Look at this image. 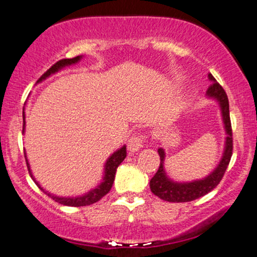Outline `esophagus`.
Listing matches in <instances>:
<instances>
[{"instance_id":"34e87169","label":"esophagus","mask_w":257,"mask_h":257,"mask_svg":"<svg viewBox=\"0 0 257 257\" xmlns=\"http://www.w3.org/2000/svg\"><path fill=\"white\" fill-rule=\"evenodd\" d=\"M144 142V137L140 134H135L133 137L129 138L128 144H126V149H128L129 152H135L139 149H142Z\"/></svg>"}]
</instances>
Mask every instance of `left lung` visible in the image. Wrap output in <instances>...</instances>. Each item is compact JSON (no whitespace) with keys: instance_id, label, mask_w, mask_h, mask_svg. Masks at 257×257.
<instances>
[{"instance_id":"left-lung-1","label":"left lung","mask_w":257,"mask_h":257,"mask_svg":"<svg viewBox=\"0 0 257 257\" xmlns=\"http://www.w3.org/2000/svg\"><path fill=\"white\" fill-rule=\"evenodd\" d=\"M208 79L211 81V85L207 89L206 96L216 100L219 107H221L222 119H223L225 135H227L225 137L223 155H222V159L217 165V167L207 177L202 179L193 180V182L179 183L168 178L167 173L165 171L166 154L165 150L160 148V167L156 174L150 180V189L155 195L165 200V201L188 202L206 195L207 193H210L211 190H213L219 184V182L223 178L228 165H229L233 152V135L229 117V102H228L227 94H225L223 87L217 83V80L211 73L208 74Z\"/></svg>"}]
</instances>
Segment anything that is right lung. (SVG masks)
<instances>
[{
    "label": "right lung",
    "mask_w": 257,
    "mask_h": 257,
    "mask_svg": "<svg viewBox=\"0 0 257 257\" xmlns=\"http://www.w3.org/2000/svg\"><path fill=\"white\" fill-rule=\"evenodd\" d=\"M80 60H81V56H77V57H74V58H66V60L58 61L57 63L53 64V66L51 67V68L47 70L46 73H44V74L41 75V78L39 79L38 83L45 80V79L49 78L50 75L57 73L58 70L63 69L64 67H68V66H72V64L78 63ZM24 129H25V114L23 112V133H24ZM24 156H25V161H27V166H28V170H29L30 177H32L34 182L36 183V185H38V187L40 188L41 190L46 194V195H49L51 199H53L56 202H58V204L66 205V206L79 207V206H87V205L95 204V202H97L101 197L105 196L106 194L111 190L112 185H113V182H114L115 171H117L118 166L123 162V160L125 159V156H126V148H125V145L122 146L119 150L113 152V154H112L111 156L107 159L106 163H105V174H103V179L96 188L92 189V190H90V191H87V193L84 194V195L75 196V197H61L57 195H53V194H51V193H49V191L45 190L44 188H41V185L36 182L35 178H34V176L32 174V170H30V166H29V162H28L27 154H25V152H24Z\"/></svg>",
    "instance_id": "obj_1"
}]
</instances>
